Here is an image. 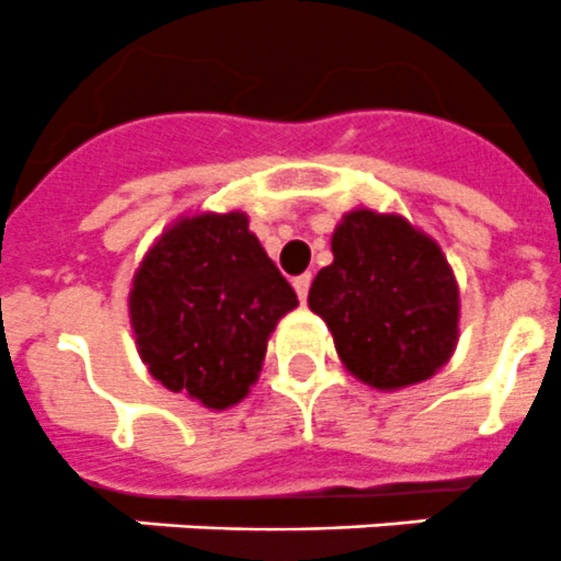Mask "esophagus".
<instances>
[{
    "label": "esophagus",
    "mask_w": 561,
    "mask_h": 561,
    "mask_svg": "<svg viewBox=\"0 0 561 561\" xmlns=\"http://www.w3.org/2000/svg\"><path fill=\"white\" fill-rule=\"evenodd\" d=\"M310 282H313V276H310V274H301V276H296V279H294V290H296V296H299V301L308 299Z\"/></svg>",
    "instance_id": "esophagus-1"
}]
</instances>
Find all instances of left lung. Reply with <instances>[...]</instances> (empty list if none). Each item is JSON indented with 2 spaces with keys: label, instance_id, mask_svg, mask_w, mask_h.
<instances>
[{
  "label": "left lung",
  "instance_id": "obj_1",
  "mask_svg": "<svg viewBox=\"0 0 561 561\" xmlns=\"http://www.w3.org/2000/svg\"><path fill=\"white\" fill-rule=\"evenodd\" d=\"M330 248L308 305L347 373L398 392L446 367L460 339V287L440 245L401 214L353 208Z\"/></svg>",
  "mask_w": 561,
  "mask_h": 561
}]
</instances>
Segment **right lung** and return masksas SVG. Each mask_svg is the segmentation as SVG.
Here are the masks:
<instances>
[{
    "label": "right lung",
    "instance_id": "1",
    "mask_svg": "<svg viewBox=\"0 0 561 561\" xmlns=\"http://www.w3.org/2000/svg\"><path fill=\"white\" fill-rule=\"evenodd\" d=\"M296 305L245 211H197L163 228L144 253L129 324L154 381L222 412L248 398L267 339Z\"/></svg>",
    "mask_w": 561,
    "mask_h": 561
}]
</instances>
